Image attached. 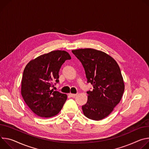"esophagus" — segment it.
Listing matches in <instances>:
<instances>
[{
	"instance_id": "obj_1",
	"label": "esophagus",
	"mask_w": 149,
	"mask_h": 149,
	"mask_svg": "<svg viewBox=\"0 0 149 149\" xmlns=\"http://www.w3.org/2000/svg\"><path fill=\"white\" fill-rule=\"evenodd\" d=\"M69 95H70V96H72V97H75V96H76L77 93H69Z\"/></svg>"
}]
</instances>
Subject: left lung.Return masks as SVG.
I'll use <instances>...</instances> for the list:
<instances>
[{
    "label": "left lung",
    "instance_id": "1",
    "mask_svg": "<svg viewBox=\"0 0 149 149\" xmlns=\"http://www.w3.org/2000/svg\"><path fill=\"white\" fill-rule=\"evenodd\" d=\"M72 52L83 65L88 83L93 88L87 92L88 101L81 107L84 113L91 120H102L120 102L124 91L119 65L112 57L95 49L81 48Z\"/></svg>",
    "mask_w": 149,
    "mask_h": 149
}]
</instances>
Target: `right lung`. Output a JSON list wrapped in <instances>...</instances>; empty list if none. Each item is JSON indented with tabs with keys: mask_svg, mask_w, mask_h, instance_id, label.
<instances>
[{
	"mask_svg": "<svg viewBox=\"0 0 149 149\" xmlns=\"http://www.w3.org/2000/svg\"><path fill=\"white\" fill-rule=\"evenodd\" d=\"M65 51L56 50L31 60L25 66L21 81V95L31 110L43 118L55 116L67 100V95L51 89L59 81V70L65 60Z\"/></svg>",
	"mask_w": 149,
	"mask_h": 149,
	"instance_id": "add662e5",
	"label": "right lung"
}]
</instances>
